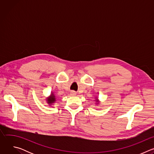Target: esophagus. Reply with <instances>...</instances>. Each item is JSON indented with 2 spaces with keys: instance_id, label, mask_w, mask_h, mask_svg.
I'll return each instance as SVG.
<instances>
[{
  "instance_id": "esophagus-1",
  "label": "esophagus",
  "mask_w": 154,
  "mask_h": 154,
  "mask_svg": "<svg viewBox=\"0 0 154 154\" xmlns=\"http://www.w3.org/2000/svg\"><path fill=\"white\" fill-rule=\"evenodd\" d=\"M71 94L72 96H75V95L76 94V93H75L74 91H71Z\"/></svg>"
}]
</instances>
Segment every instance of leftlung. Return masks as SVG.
Returning a JSON list of instances; mask_svg holds the SVG:
<instances>
[{
    "label": "left lung",
    "instance_id": "obj_1",
    "mask_svg": "<svg viewBox=\"0 0 154 154\" xmlns=\"http://www.w3.org/2000/svg\"><path fill=\"white\" fill-rule=\"evenodd\" d=\"M94 101L95 102V104H96V105H99L100 101H99V99H98L97 97H95V100H94Z\"/></svg>",
    "mask_w": 154,
    "mask_h": 154
}]
</instances>
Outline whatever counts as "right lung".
I'll return each mask as SVG.
<instances>
[{"mask_svg":"<svg viewBox=\"0 0 154 154\" xmlns=\"http://www.w3.org/2000/svg\"><path fill=\"white\" fill-rule=\"evenodd\" d=\"M57 100V97L55 96V94L54 93V92H51V94L49 96H48V97H46V102H47V103L51 106L52 105H54V103L56 102Z\"/></svg>","mask_w":154,"mask_h":154,"instance_id":"right-lung-1","label":"right lung"}]
</instances>
